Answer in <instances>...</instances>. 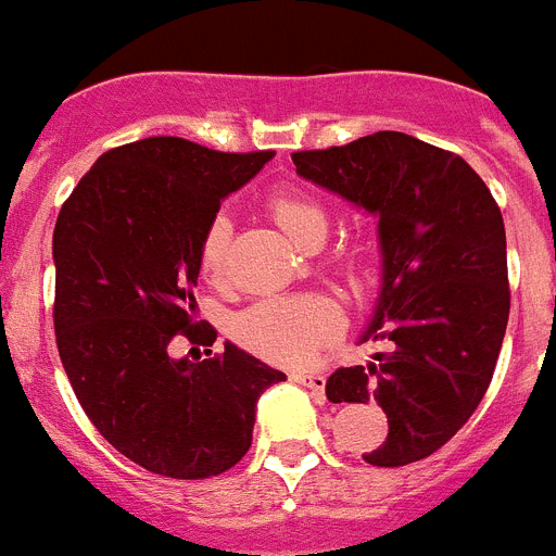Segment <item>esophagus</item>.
Listing matches in <instances>:
<instances>
[{
  "mask_svg": "<svg viewBox=\"0 0 556 556\" xmlns=\"http://www.w3.org/2000/svg\"><path fill=\"white\" fill-rule=\"evenodd\" d=\"M296 383L307 386L316 397H325V386H327V378L321 375V371H296V375H291Z\"/></svg>",
  "mask_w": 556,
  "mask_h": 556,
  "instance_id": "esophagus-1",
  "label": "esophagus"
}]
</instances>
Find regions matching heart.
<instances>
[{"mask_svg":"<svg viewBox=\"0 0 556 556\" xmlns=\"http://www.w3.org/2000/svg\"><path fill=\"white\" fill-rule=\"evenodd\" d=\"M268 210L279 229L302 249H316L327 238V210L305 192L282 190L268 198ZM231 240V220L224 212L206 226L198 263L210 279L220 277L226 249ZM235 338L263 358L285 366L311 364L318 352L341 332V313L332 302L318 296L263 299L235 318Z\"/></svg>","mask_w":556,"mask_h":556,"instance_id":"1","label":"heart"}]
</instances>
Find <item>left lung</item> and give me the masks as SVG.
I'll list each match as a JSON object with an SVG mask.
<instances>
[{
  "label": "left lung",
  "instance_id": "8db88e82",
  "mask_svg": "<svg viewBox=\"0 0 556 556\" xmlns=\"http://www.w3.org/2000/svg\"><path fill=\"white\" fill-rule=\"evenodd\" d=\"M296 173L378 218L380 293L361 341H392L327 380L330 403H369L389 437L375 467L431 456L479 408L509 321L506 231L462 156L400 131L293 153Z\"/></svg>",
  "mask_w": 556,
  "mask_h": 556
}]
</instances>
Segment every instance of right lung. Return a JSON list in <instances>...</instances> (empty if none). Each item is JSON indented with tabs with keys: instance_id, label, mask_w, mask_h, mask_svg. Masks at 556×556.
<instances>
[{
	"instance_id": "add662e5",
	"label": "right lung",
	"mask_w": 556,
	"mask_h": 556,
	"mask_svg": "<svg viewBox=\"0 0 556 556\" xmlns=\"http://www.w3.org/2000/svg\"><path fill=\"white\" fill-rule=\"evenodd\" d=\"M271 151L220 153L151 137L103 153L61 206L52 235L58 355L86 417L125 458L170 479H210L251 447L257 400L285 380L231 341L173 358L192 327L198 249L220 201Z\"/></svg>"
}]
</instances>
